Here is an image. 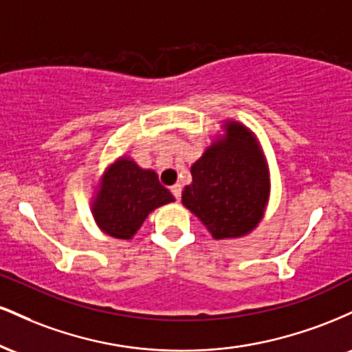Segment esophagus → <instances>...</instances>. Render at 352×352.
Here are the masks:
<instances>
[{
	"label": "esophagus",
	"instance_id": "1",
	"mask_svg": "<svg viewBox=\"0 0 352 352\" xmlns=\"http://www.w3.org/2000/svg\"><path fill=\"white\" fill-rule=\"evenodd\" d=\"M170 192H172V195L175 197V200H180V197H182V185L180 184H175L170 188Z\"/></svg>",
	"mask_w": 352,
	"mask_h": 352
}]
</instances>
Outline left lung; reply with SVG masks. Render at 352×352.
I'll return each mask as SVG.
<instances>
[{
	"label": "left lung",
	"instance_id": "left-lung-1",
	"mask_svg": "<svg viewBox=\"0 0 352 352\" xmlns=\"http://www.w3.org/2000/svg\"><path fill=\"white\" fill-rule=\"evenodd\" d=\"M223 129L225 134L192 165V184L182 192V204L215 240L256 228L270 197L268 164L256 137L236 120Z\"/></svg>",
	"mask_w": 352,
	"mask_h": 352
}]
</instances>
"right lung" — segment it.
<instances>
[{"mask_svg":"<svg viewBox=\"0 0 352 352\" xmlns=\"http://www.w3.org/2000/svg\"><path fill=\"white\" fill-rule=\"evenodd\" d=\"M173 200L155 172L140 168L129 157H120L104 172L91 210L104 233L131 240L148 213Z\"/></svg>","mask_w":352,"mask_h":352,"instance_id":"obj_1","label":"right lung"}]
</instances>
